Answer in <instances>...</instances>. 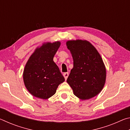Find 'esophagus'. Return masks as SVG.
<instances>
[{"label":"esophagus","mask_w":130,"mask_h":130,"mask_svg":"<svg viewBox=\"0 0 130 130\" xmlns=\"http://www.w3.org/2000/svg\"><path fill=\"white\" fill-rule=\"evenodd\" d=\"M63 76L64 77V78L66 80H67V79L68 78V77L69 76V73H68V72H66V73H64L63 74Z\"/></svg>","instance_id":"1"}]
</instances>
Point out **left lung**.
I'll list each match as a JSON object with an SVG mask.
<instances>
[{
	"instance_id": "left-lung-1",
	"label": "left lung",
	"mask_w": 130,
	"mask_h": 130,
	"mask_svg": "<svg viewBox=\"0 0 130 130\" xmlns=\"http://www.w3.org/2000/svg\"><path fill=\"white\" fill-rule=\"evenodd\" d=\"M66 44L73 60L67 83L78 98L90 99L100 93L105 83L106 69L103 59L87 40H69Z\"/></svg>"
}]
</instances>
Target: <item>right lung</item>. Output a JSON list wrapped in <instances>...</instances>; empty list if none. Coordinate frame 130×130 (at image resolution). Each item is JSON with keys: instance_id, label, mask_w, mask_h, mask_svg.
Listing matches in <instances>:
<instances>
[{"instance_id": "1", "label": "right lung", "mask_w": 130, "mask_h": 130, "mask_svg": "<svg viewBox=\"0 0 130 130\" xmlns=\"http://www.w3.org/2000/svg\"><path fill=\"white\" fill-rule=\"evenodd\" d=\"M60 45V41L43 43L36 48L26 62L23 73L24 84L34 97L47 99L56 93L58 85L65 81L53 61Z\"/></svg>"}]
</instances>
